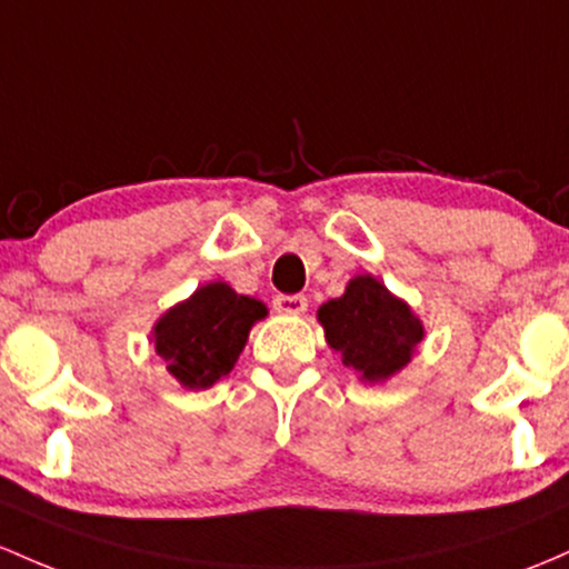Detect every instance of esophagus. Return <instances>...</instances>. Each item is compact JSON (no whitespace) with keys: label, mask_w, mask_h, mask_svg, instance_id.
<instances>
[{"label":"esophagus","mask_w":569,"mask_h":569,"mask_svg":"<svg viewBox=\"0 0 569 569\" xmlns=\"http://www.w3.org/2000/svg\"><path fill=\"white\" fill-rule=\"evenodd\" d=\"M272 308L278 313H289V316H299L308 310V297L302 295H278L272 299Z\"/></svg>","instance_id":"34e87169"}]
</instances>
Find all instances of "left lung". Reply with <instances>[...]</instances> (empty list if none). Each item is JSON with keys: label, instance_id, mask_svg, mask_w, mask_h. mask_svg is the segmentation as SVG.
Masks as SVG:
<instances>
[{"label": "left lung", "instance_id": "left-lung-1", "mask_svg": "<svg viewBox=\"0 0 569 569\" xmlns=\"http://www.w3.org/2000/svg\"><path fill=\"white\" fill-rule=\"evenodd\" d=\"M318 321L342 365L365 380H386L402 370L423 337L421 321L408 305L370 274L353 278L346 295L321 305Z\"/></svg>", "mask_w": 569, "mask_h": 569}]
</instances>
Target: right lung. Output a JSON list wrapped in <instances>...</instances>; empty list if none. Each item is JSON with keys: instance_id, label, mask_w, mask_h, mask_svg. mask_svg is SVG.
Returning <instances> with one entry per match:
<instances>
[{"instance_id": "add662e5", "label": "right lung", "mask_w": 569, "mask_h": 569, "mask_svg": "<svg viewBox=\"0 0 569 569\" xmlns=\"http://www.w3.org/2000/svg\"><path fill=\"white\" fill-rule=\"evenodd\" d=\"M267 308L234 295L227 283H208L156 323V353L189 389H208L234 370L248 332Z\"/></svg>"}]
</instances>
